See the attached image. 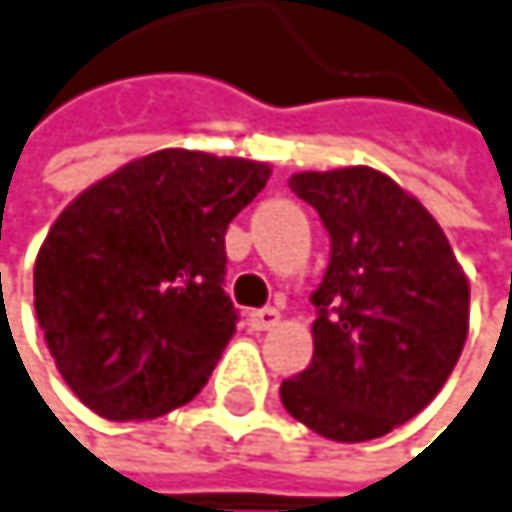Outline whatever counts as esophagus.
<instances>
[{
    "label": "esophagus",
    "mask_w": 512,
    "mask_h": 512,
    "mask_svg": "<svg viewBox=\"0 0 512 512\" xmlns=\"http://www.w3.org/2000/svg\"><path fill=\"white\" fill-rule=\"evenodd\" d=\"M279 309H254L248 315V324H251V331H270V327L279 324Z\"/></svg>",
    "instance_id": "1"
}]
</instances>
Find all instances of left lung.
Here are the masks:
<instances>
[{"mask_svg":"<svg viewBox=\"0 0 512 512\" xmlns=\"http://www.w3.org/2000/svg\"><path fill=\"white\" fill-rule=\"evenodd\" d=\"M291 191L331 233L312 294V364L285 379V410L337 443H361L422 413L455 370L470 285L434 215L379 169L297 172Z\"/></svg>","mask_w":512,"mask_h":512,"instance_id":"left-lung-1","label":"left lung"}]
</instances>
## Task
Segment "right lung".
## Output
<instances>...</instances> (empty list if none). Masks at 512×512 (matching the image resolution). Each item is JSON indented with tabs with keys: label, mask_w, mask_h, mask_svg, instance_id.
Wrapping results in <instances>:
<instances>
[{
	"label": "right lung",
	"mask_w": 512,
	"mask_h": 512,
	"mask_svg": "<svg viewBox=\"0 0 512 512\" xmlns=\"http://www.w3.org/2000/svg\"><path fill=\"white\" fill-rule=\"evenodd\" d=\"M270 163L163 148L81 191L35 258V318L66 385L102 419H157L209 382L236 334L227 224Z\"/></svg>",
	"instance_id": "add662e5"
}]
</instances>
